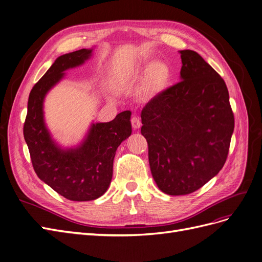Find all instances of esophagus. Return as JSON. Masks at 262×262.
<instances>
[{"mask_svg":"<svg viewBox=\"0 0 262 262\" xmlns=\"http://www.w3.org/2000/svg\"><path fill=\"white\" fill-rule=\"evenodd\" d=\"M131 123H132V128L134 130H138L141 126V119L138 116H133L131 119Z\"/></svg>","mask_w":262,"mask_h":262,"instance_id":"34e87169","label":"esophagus"}]
</instances>
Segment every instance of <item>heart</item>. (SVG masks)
I'll use <instances>...</instances> for the list:
<instances>
[{
    "label": "heart",
    "mask_w": 262,
    "mask_h": 262,
    "mask_svg": "<svg viewBox=\"0 0 262 262\" xmlns=\"http://www.w3.org/2000/svg\"><path fill=\"white\" fill-rule=\"evenodd\" d=\"M170 76L168 67L162 61H153L145 69L146 84L149 91L158 92L167 84Z\"/></svg>",
    "instance_id": "b5f03b06"
}]
</instances>
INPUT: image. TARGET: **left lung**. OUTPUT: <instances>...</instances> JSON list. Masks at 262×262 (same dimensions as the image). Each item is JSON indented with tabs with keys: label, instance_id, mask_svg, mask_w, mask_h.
<instances>
[{
	"label": "left lung",
	"instance_id": "1",
	"mask_svg": "<svg viewBox=\"0 0 262 262\" xmlns=\"http://www.w3.org/2000/svg\"><path fill=\"white\" fill-rule=\"evenodd\" d=\"M179 53L181 81L156 95L141 113L150 172L169 195L194 192L216 176L234 131L223 78L195 51Z\"/></svg>",
	"mask_w": 262,
	"mask_h": 262
}]
</instances>
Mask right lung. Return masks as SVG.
<instances>
[{
    "label": "right lung",
    "instance_id": "obj_1",
    "mask_svg": "<svg viewBox=\"0 0 262 262\" xmlns=\"http://www.w3.org/2000/svg\"><path fill=\"white\" fill-rule=\"evenodd\" d=\"M93 49L63 54L31 90L24 138L33 167L45 184L68 200L91 201L104 194L112 182L116 150L131 136V112L118 114L113 121L92 123L85 138L74 147H62L47 128L43 116L46 95L66 75L82 66Z\"/></svg>",
    "mask_w": 262,
    "mask_h": 262
}]
</instances>
